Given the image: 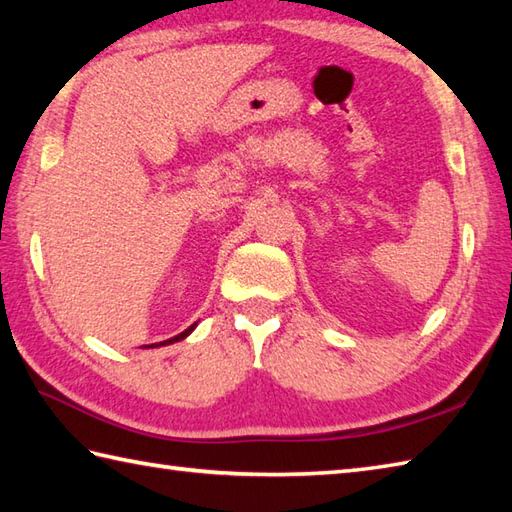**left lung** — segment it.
I'll use <instances>...</instances> for the list:
<instances>
[{
  "instance_id": "1",
  "label": "left lung",
  "mask_w": 512,
  "mask_h": 512,
  "mask_svg": "<svg viewBox=\"0 0 512 512\" xmlns=\"http://www.w3.org/2000/svg\"><path fill=\"white\" fill-rule=\"evenodd\" d=\"M420 317H424V312H422V314H420ZM332 319H334V321H339V323H341V325H350V323H345V321H343V319H339V314H332ZM354 325H356V328H354V330H356V332H358V330H363V325H358V323H354Z\"/></svg>"
}]
</instances>
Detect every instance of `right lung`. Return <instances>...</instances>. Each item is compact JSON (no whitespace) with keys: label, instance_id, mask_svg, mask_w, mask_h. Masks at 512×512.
I'll use <instances>...</instances> for the list:
<instances>
[{"label":"right lung","instance_id":"obj_1","mask_svg":"<svg viewBox=\"0 0 512 512\" xmlns=\"http://www.w3.org/2000/svg\"><path fill=\"white\" fill-rule=\"evenodd\" d=\"M198 319H200V317H191L189 321H182L176 330L167 332L165 336H162V339H154L151 343H143V345H165V343H171V341L184 339V336H187V334L195 328V323H198Z\"/></svg>","mask_w":512,"mask_h":512}]
</instances>
